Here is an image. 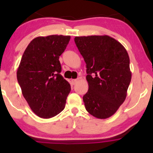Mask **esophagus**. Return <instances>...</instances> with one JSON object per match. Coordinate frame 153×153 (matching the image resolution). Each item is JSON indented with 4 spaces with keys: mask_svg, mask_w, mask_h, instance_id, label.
Masks as SVG:
<instances>
[{
    "mask_svg": "<svg viewBox=\"0 0 153 153\" xmlns=\"http://www.w3.org/2000/svg\"><path fill=\"white\" fill-rule=\"evenodd\" d=\"M71 81H72V83H73V85H75V84H76L77 82H78V79H73V80H72Z\"/></svg>",
    "mask_w": 153,
    "mask_h": 153,
    "instance_id": "34e87169",
    "label": "esophagus"
}]
</instances>
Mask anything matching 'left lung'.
I'll use <instances>...</instances> for the list:
<instances>
[{
	"label": "left lung",
	"instance_id": "1",
	"mask_svg": "<svg viewBox=\"0 0 153 153\" xmlns=\"http://www.w3.org/2000/svg\"><path fill=\"white\" fill-rule=\"evenodd\" d=\"M75 42L86 63L85 109L98 119L108 118L124 103L131 81L127 50L107 35L75 36Z\"/></svg>",
	"mask_w": 153,
	"mask_h": 153
}]
</instances>
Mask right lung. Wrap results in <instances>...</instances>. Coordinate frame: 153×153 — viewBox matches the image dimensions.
<instances>
[{
    "instance_id": "add662e5",
    "label": "right lung",
    "mask_w": 153,
    "mask_h": 153,
    "mask_svg": "<svg viewBox=\"0 0 153 153\" xmlns=\"http://www.w3.org/2000/svg\"><path fill=\"white\" fill-rule=\"evenodd\" d=\"M71 36L50 35L34 39L24 51L17 70L22 94L33 112L52 118L64 109L71 85L60 75L59 57Z\"/></svg>"
}]
</instances>
